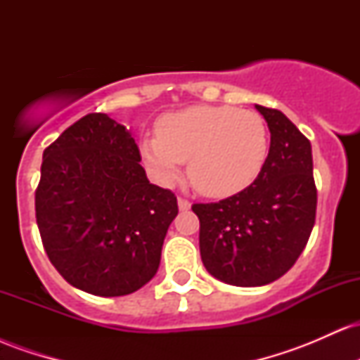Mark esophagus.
I'll list each match as a JSON object with an SVG mask.
<instances>
[{"mask_svg":"<svg viewBox=\"0 0 360 360\" xmlns=\"http://www.w3.org/2000/svg\"><path fill=\"white\" fill-rule=\"evenodd\" d=\"M177 205H179V210L181 212H186V210L191 208V203H189V200H186V198H177Z\"/></svg>","mask_w":360,"mask_h":360,"instance_id":"obj_1","label":"esophagus"}]
</instances>
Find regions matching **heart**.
<instances>
[{
	"label": "heart",
	"instance_id": "heart-1",
	"mask_svg": "<svg viewBox=\"0 0 360 360\" xmlns=\"http://www.w3.org/2000/svg\"><path fill=\"white\" fill-rule=\"evenodd\" d=\"M155 134L140 146L147 166L164 183H172L189 160L194 189L212 198L249 188L269 157V128L262 115L229 105H198L166 113L157 120Z\"/></svg>",
	"mask_w": 360,
	"mask_h": 360
}]
</instances>
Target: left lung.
Here are the masks:
<instances>
[{
  "label": "left lung",
  "mask_w": 360,
  "mask_h": 360,
  "mask_svg": "<svg viewBox=\"0 0 360 360\" xmlns=\"http://www.w3.org/2000/svg\"><path fill=\"white\" fill-rule=\"evenodd\" d=\"M271 131L269 157L243 191L194 203L206 271L232 286H264L295 266L315 225L311 143L279 110L255 105Z\"/></svg>",
  "instance_id": "8db88e82"
}]
</instances>
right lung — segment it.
<instances>
[{
    "mask_svg": "<svg viewBox=\"0 0 360 360\" xmlns=\"http://www.w3.org/2000/svg\"><path fill=\"white\" fill-rule=\"evenodd\" d=\"M127 127L89 113L44 150L35 217L52 266L96 296H125L155 276L177 200L148 183Z\"/></svg>",
    "mask_w": 360,
    "mask_h": 360,
    "instance_id": "add662e5",
    "label": "right lung"
}]
</instances>
